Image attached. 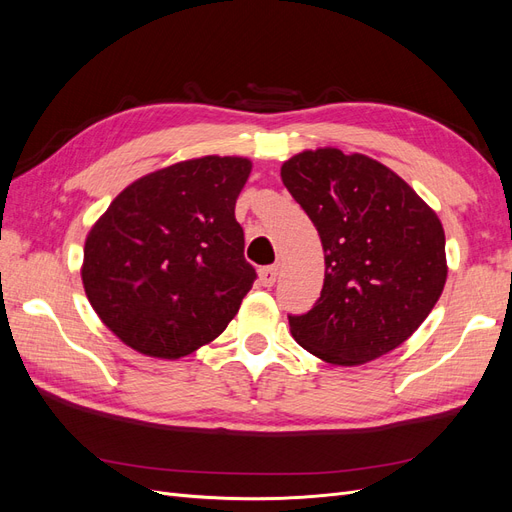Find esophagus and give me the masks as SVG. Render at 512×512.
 Segmentation results:
<instances>
[{
    "instance_id": "34e87169",
    "label": "esophagus",
    "mask_w": 512,
    "mask_h": 512,
    "mask_svg": "<svg viewBox=\"0 0 512 512\" xmlns=\"http://www.w3.org/2000/svg\"><path fill=\"white\" fill-rule=\"evenodd\" d=\"M277 273H280V269H277L275 265H271V267H262V269L258 271L260 284H262V286H267V288H271V286L275 284V280H277Z\"/></svg>"
}]
</instances>
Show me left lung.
<instances>
[{
  "label": "left lung",
  "mask_w": 512,
  "mask_h": 512,
  "mask_svg": "<svg viewBox=\"0 0 512 512\" xmlns=\"http://www.w3.org/2000/svg\"><path fill=\"white\" fill-rule=\"evenodd\" d=\"M282 181L324 250L320 299L288 316L299 346L331 365H363L421 327L446 284L444 228L391 168L335 147L282 164Z\"/></svg>",
  "instance_id": "1"
}]
</instances>
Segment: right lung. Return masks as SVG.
I'll return each mask as SVG.
<instances>
[{
	"label": "right lung",
	"instance_id": "1",
	"mask_svg": "<svg viewBox=\"0 0 512 512\" xmlns=\"http://www.w3.org/2000/svg\"><path fill=\"white\" fill-rule=\"evenodd\" d=\"M250 170L230 156L177 162L130 183L91 226L85 294L123 344L173 361L235 318L256 280L235 220Z\"/></svg>",
	"mask_w": 512,
	"mask_h": 512
}]
</instances>
